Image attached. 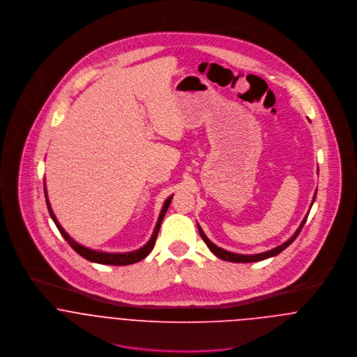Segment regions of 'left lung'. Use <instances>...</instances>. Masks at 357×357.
<instances>
[{
    "label": "left lung",
    "instance_id": "8db88e82",
    "mask_svg": "<svg viewBox=\"0 0 357 357\" xmlns=\"http://www.w3.org/2000/svg\"><path fill=\"white\" fill-rule=\"evenodd\" d=\"M314 198H316V195L313 197V202H314ZM307 214H309V213H307ZM306 218H307V215L304 218V221L301 222V225L298 227V229L296 231V234H294L287 242H284L283 245H280V246H278V248H275V249H272V250H269V252H265V253H259V255H236V253H231V252L222 250V249L217 248L214 243H211V242L207 239V236L204 235V231H202V228H201L199 225H198V229H199V234H201L204 243L207 245V248H208L214 255H217L218 258H221V259H224V261H231V262H255V261H262V259H266V258H269V257L279 255V253L283 252L286 248H289V246L296 241V238L300 235V232H301V229H303V227H304V224H305Z\"/></svg>",
    "mask_w": 357,
    "mask_h": 357
}]
</instances>
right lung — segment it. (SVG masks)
Listing matches in <instances>:
<instances>
[{"label":"right lung","instance_id":"right-lung-1","mask_svg":"<svg viewBox=\"0 0 357 357\" xmlns=\"http://www.w3.org/2000/svg\"><path fill=\"white\" fill-rule=\"evenodd\" d=\"M44 191H45V198H47V206H48V210H50V214H51L52 220L54 221L59 232L61 234V236L68 242V245L78 253L79 255H82L84 258L92 261V262H98V264H107V265H130V264H135V262H139L142 261L143 258H146L147 255H150V252L153 250V245H155V241H156V236H158V232H159V228H160V222L165 217V213L167 211V207L172 202V198H167L166 202L163 204L162 210H160V214H159V218H158V222H156V227L153 229V236L150 239V242L143 246L142 249L136 250V252H132V253H119V255H115V253H102V252H96V250H91L88 248H84L81 245H78L77 242H74L68 235L67 232L61 228V225L57 222L53 211H52L51 204L48 201V197H47V188L44 185Z\"/></svg>","mask_w":357,"mask_h":357}]
</instances>
